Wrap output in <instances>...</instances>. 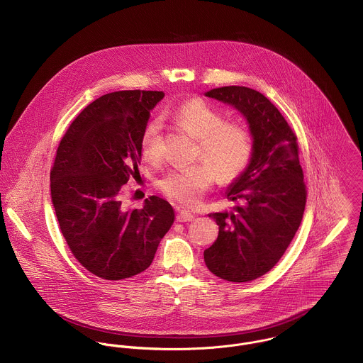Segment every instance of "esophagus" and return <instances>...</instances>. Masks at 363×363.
I'll list each match as a JSON object with an SVG mask.
<instances>
[{
  "instance_id": "1",
  "label": "esophagus",
  "mask_w": 363,
  "mask_h": 363,
  "mask_svg": "<svg viewBox=\"0 0 363 363\" xmlns=\"http://www.w3.org/2000/svg\"><path fill=\"white\" fill-rule=\"evenodd\" d=\"M177 220H179V222H191V220H194V215H193L190 211L180 209V211L177 212Z\"/></svg>"
}]
</instances>
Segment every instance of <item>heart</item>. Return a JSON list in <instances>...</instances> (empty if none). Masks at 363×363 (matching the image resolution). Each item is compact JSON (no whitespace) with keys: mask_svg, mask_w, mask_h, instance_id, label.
<instances>
[{"mask_svg":"<svg viewBox=\"0 0 363 363\" xmlns=\"http://www.w3.org/2000/svg\"><path fill=\"white\" fill-rule=\"evenodd\" d=\"M176 123L199 140V156L207 163L166 173L159 189L170 200L196 207L213 184L236 179L249 164L253 155L250 131L238 123H223V117L200 99H190L174 111ZM141 152L150 162L160 157V123H148L141 137Z\"/></svg>","mask_w":363,"mask_h":363,"instance_id":"heart-1","label":"heart"}]
</instances>
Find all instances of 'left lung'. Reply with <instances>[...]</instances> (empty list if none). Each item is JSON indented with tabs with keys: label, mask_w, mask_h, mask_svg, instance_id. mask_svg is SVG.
<instances>
[{
	"label": "left lung",
	"mask_w": 363,
	"mask_h": 363,
	"mask_svg": "<svg viewBox=\"0 0 363 363\" xmlns=\"http://www.w3.org/2000/svg\"><path fill=\"white\" fill-rule=\"evenodd\" d=\"M206 96L232 106L246 118L253 155L226 191L229 200L242 204L208 215L219 233L204 261L225 281L249 282L284 256L303 218L306 186L296 135L279 110L255 89L222 86Z\"/></svg>",
	"instance_id": "8db88e82"
}]
</instances>
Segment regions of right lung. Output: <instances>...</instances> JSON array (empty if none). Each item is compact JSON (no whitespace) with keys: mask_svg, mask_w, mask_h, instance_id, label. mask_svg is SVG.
Masks as SVG:
<instances>
[{"mask_svg":"<svg viewBox=\"0 0 363 363\" xmlns=\"http://www.w3.org/2000/svg\"><path fill=\"white\" fill-rule=\"evenodd\" d=\"M157 91H118L88 104L62 137L50 173L61 233L94 275L118 281L145 271L174 222L172 206L151 196L125 211L120 191L140 174L141 137Z\"/></svg>","mask_w":363,"mask_h":363,"instance_id":"obj_1","label":"right lung"}]
</instances>
